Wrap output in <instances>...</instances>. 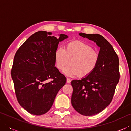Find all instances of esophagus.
I'll list each match as a JSON object with an SVG mask.
<instances>
[{
  "label": "esophagus",
  "mask_w": 131,
  "mask_h": 131,
  "mask_svg": "<svg viewBox=\"0 0 131 131\" xmlns=\"http://www.w3.org/2000/svg\"><path fill=\"white\" fill-rule=\"evenodd\" d=\"M70 82H71L70 79H69V78H67V79H66V83H70Z\"/></svg>",
  "instance_id": "1"
}]
</instances>
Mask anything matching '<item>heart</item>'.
Returning <instances> with one entry per match:
<instances>
[{"label": "heart", "mask_w": 131, "mask_h": 131, "mask_svg": "<svg viewBox=\"0 0 131 131\" xmlns=\"http://www.w3.org/2000/svg\"><path fill=\"white\" fill-rule=\"evenodd\" d=\"M55 65L59 70L69 77H85L94 72L99 61V54L88 44L81 41L67 44L65 49L58 48L54 54Z\"/></svg>", "instance_id": "obj_1"}]
</instances>
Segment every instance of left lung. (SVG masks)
<instances>
[{
	"label": "left lung",
	"instance_id": "8db88e82",
	"mask_svg": "<svg viewBox=\"0 0 131 131\" xmlns=\"http://www.w3.org/2000/svg\"><path fill=\"white\" fill-rule=\"evenodd\" d=\"M79 35L94 41L100 47L99 61L94 72L71 82L73 107L80 114L91 116L101 112L112 101L120 77L119 59L112 46L102 35L84 33Z\"/></svg>",
	"mask_w": 131,
	"mask_h": 131
}]
</instances>
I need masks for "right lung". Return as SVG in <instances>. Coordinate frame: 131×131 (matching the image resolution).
Instances as JSON below:
<instances>
[{
  "instance_id": "right-lung-1",
  "label": "right lung",
  "mask_w": 131,
  "mask_h": 131,
  "mask_svg": "<svg viewBox=\"0 0 131 131\" xmlns=\"http://www.w3.org/2000/svg\"><path fill=\"white\" fill-rule=\"evenodd\" d=\"M51 34L39 31L29 37L15 53L11 71L18 102L36 116L50 109L66 81L55 66L54 54L59 42L68 36L61 34L57 39Z\"/></svg>"
}]
</instances>
